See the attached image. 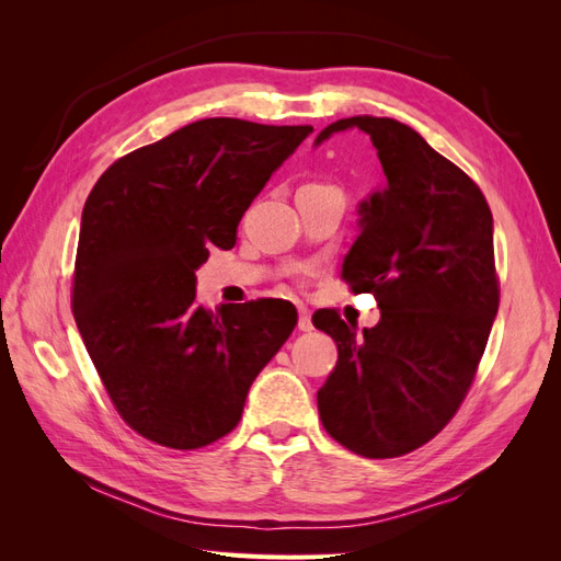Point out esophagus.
Here are the masks:
<instances>
[{"label": "esophagus", "instance_id": "34e87169", "mask_svg": "<svg viewBox=\"0 0 561 561\" xmlns=\"http://www.w3.org/2000/svg\"><path fill=\"white\" fill-rule=\"evenodd\" d=\"M297 328L301 332H311L313 330V322H311V311L307 307H299V320H297Z\"/></svg>", "mask_w": 561, "mask_h": 561}]
</instances>
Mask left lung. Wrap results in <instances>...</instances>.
Listing matches in <instances>:
<instances>
[{"label": "left lung", "mask_w": 561, "mask_h": 561, "mask_svg": "<svg viewBox=\"0 0 561 561\" xmlns=\"http://www.w3.org/2000/svg\"><path fill=\"white\" fill-rule=\"evenodd\" d=\"M388 184L360 203L342 278L371 293L381 320L363 334L336 311L313 316L339 351L318 390L322 426L353 454L393 458L426 445L461 407L499 311L494 219L480 186L396 118L351 116Z\"/></svg>", "instance_id": "left-lung-1"}]
</instances>
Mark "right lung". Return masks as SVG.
Listing matches in <instances>:
<instances>
[{
  "mask_svg": "<svg viewBox=\"0 0 561 561\" xmlns=\"http://www.w3.org/2000/svg\"><path fill=\"white\" fill-rule=\"evenodd\" d=\"M311 126L215 116L114 161L81 215L72 311L128 426L198 449L239 426L248 390L297 325L283 301H196L194 271L236 229Z\"/></svg>",
  "mask_w": 561,
  "mask_h": 561,
  "instance_id": "add662e5",
  "label": "right lung"
}]
</instances>
